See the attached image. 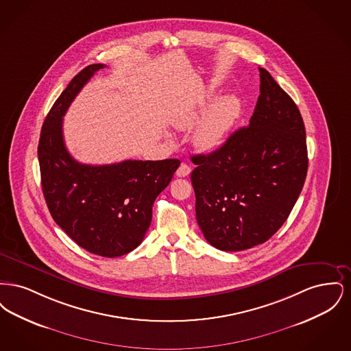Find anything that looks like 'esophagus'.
<instances>
[{
    "mask_svg": "<svg viewBox=\"0 0 351 351\" xmlns=\"http://www.w3.org/2000/svg\"><path fill=\"white\" fill-rule=\"evenodd\" d=\"M189 173H191V167L188 165H185V163H182L180 167L176 169V176H179V178H185Z\"/></svg>",
    "mask_w": 351,
    "mask_h": 351,
    "instance_id": "1",
    "label": "esophagus"
}]
</instances>
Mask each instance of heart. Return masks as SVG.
<instances>
[{
	"instance_id": "heart-1",
	"label": "heart",
	"mask_w": 351,
	"mask_h": 351,
	"mask_svg": "<svg viewBox=\"0 0 351 351\" xmlns=\"http://www.w3.org/2000/svg\"><path fill=\"white\" fill-rule=\"evenodd\" d=\"M209 101L210 96H206L195 106L184 110L175 122L176 128L188 129L193 126L200 118V114L206 109ZM239 114L241 102L235 96H223L218 99L206 110L193 130L192 142L195 147L200 151L215 150L232 130Z\"/></svg>"
}]
</instances>
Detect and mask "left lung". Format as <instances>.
Returning a JSON list of instances; mask_svg holds the SVG:
<instances>
[{
    "instance_id": "left-lung-1",
    "label": "left lung",
    "mask_w": 351,
    "mask_h": 351,
    "mask_svg": "<svg viewBox=\"0 0 351 351\" xmlns=\"http://www.w3.org/2000/svg\"><path fill=\"white\" fill-rule=\"evenodd\" d=\"M249 126L208 155H193L196 219L218 250L265 243L289 216L308 171L299 108L265 68Z\"/></svg>"
}]
</instances>
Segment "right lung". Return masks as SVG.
Instances as JSON below:
<instances>
[{"instance_id":"right-lung-1","label":"right lung","mask_w":351,"mask_h":351,"mask_svg":"<svg viewBox=\"0 0 351 351\" xmlns=\"http://www.w3.org/2000/svg\"><path fill=\"white\" fill-rule=\"evenodd\" d=\"M104 67L84 68L55 101L42 126L38 159L43 195L53 221L80 247L116 258L143 241L154 201L171 182L180 160H123L90 166L71 156L63 138V117L84 85Z\"/></svg>"}]
</instances>
